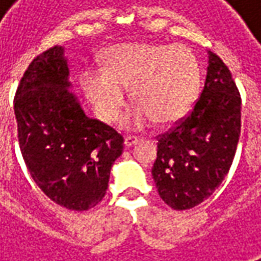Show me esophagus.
<instances>
[{
    "mask_svg": "<svg viewBox=\"0 0 261 261\" xmlns=\"http://www.w3.org/2000/svg\"><path fill=\"white\" fill-rule=\"evenodd\" d=\"M137 142H139V139H137V137H134V136H127V137L124 139V144H125V147H131V146H134Z\"/></svg>",
    "mask_w": 261,
    "mask_h": 261,
    "instance_id": "34e87169",
    "label": "esophagus"
}]
</instances>
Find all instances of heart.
Wrapping results in <instances>:
<instances>
[{"label": "heart", "instance_id": "obj_1", "mask_svg": "<svg viewBox=\"0 0 261 261\" xmlns=\"http://www.w3.org/2000/svg\"><path fill=\"white\" fill-rule=\"evenodd\" d=\"M103 70H86L82 90L103 122L117 121L125 107V89L139 103L122 119L125 128H139L150 119L171 124L193 108L201 83L196 55L184 45L144 42L119 43L102 55Z\"/></svg>", "mask_w": 261, "mask_h": 261}]
</instances>
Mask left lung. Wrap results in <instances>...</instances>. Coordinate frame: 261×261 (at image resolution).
Returning <instances> with one entry per match:
<instances>
[{
  "label": "left lung",
  "mask_w": 261,
  "mask_h": 261,
  "mask_svg": "<svg viewBox=\"0 0 261 261\" xmlns=\"http://www.w3.org/2000/svg\"><path fill=\"white\" fill-rule=\"evenodd\" d=\"M241 134V96L232 74L209 51L204 87L187 117L158 137L152 175L174 210H187L213 194L229 172Z\"/></svg>",
  "instance_id": "8db88e82"
}]
</instances>
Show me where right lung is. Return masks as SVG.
<instances>
[{"mask_svg": "<svg viewBox=\"0 0 261 261\" xmlns=\"http://www.w3.org/2000/svg\"><path fill=\"white\" fill-rule=\"evenodd\" d=\"M68 74L63 46L42 52L18 83L14 114L20 150L33 181L57 204L83 212L105 196L124 139L86 117L67 90Z\"/></svg>", "mask_w": 261, "mask_h": 261, "instance_id": "right-lung-1", "label": "right lung"}]
</instances>
